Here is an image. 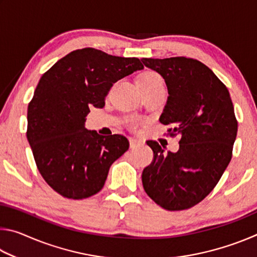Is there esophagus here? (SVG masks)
I'll list each match as a JSON object with an SVG mask.
<instances>
[{"label": "esophagus", "mask_w": 257, "mask_h": 257, "mask_svg": "<svg viewBox=\"0 0 257 257\" xmlns=\"http://www.w3.org/2000/svg\"><path fill=\"white\" fill-rule=\"evenodd\" d=\"M129 142H130V149H135V147H137L142 144V142L136 138H130Z\"/></svg>", "instance_id": "1"}]
</instances>
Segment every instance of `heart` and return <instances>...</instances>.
Segmentation results:
<instances>
[{
	"mask_svg": "<svg viewBox=\"0 0 257 257\" xmlns=\"http://www.w3.org/2000/svg\"><path fill=\"white\" fill-rule=\"evenodd\" d=\"M161 82H162V79H161V77L154 71H145L137 78V85L139 88H141V90L161 84Z\"/></svg>",
	"mask_w": 257,
	"mask_h": 257,
	"instance_id": "heart-1",
	"label": "heart"
}]
</instances>
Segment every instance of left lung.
Returning <instances> with one entry per match:
<instances>
[{
  "instance_id": "left-lung-1",
  "label": "left lung",
  "mask_w": 257,
  "mask_h": 257,
  "mask_svg": "<svg viewBox=\"0 0 257 257\" xmlns=\"http://www.w3.org/2000/svg\"><path fill=\"white\" fill-rule=\"evenodd\" d=\"M163 77L168 101L160 122L179 135V151L168 152L147 142L154 160L143 171L146 194L168 211H181L203 201L231 160L238 123L229 90L214 72L185 56L142 59Z\"/></svg>"
}]
</instances>
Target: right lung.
I'll return each instance as SVG.
<instances>
[{
	"label": "right lung",
	"instance_id": "obj_1",
	"mask_svg": "<svg viewBox=\"0 0 257 257\" xmlns=\"http://www.w3.org/2000/svg\"><path fill=\"white\" fill-rule=\"evenodd\" d=\"M144 69L137 58L87 47L59 60L42 76L28 105L27 139L44 180L71 199L103 188L112 163L129 149L121 135L85 127L89 107L102 108L114 82Z\"/></svg>",
	"mask_w": 257,
	"mask_h": 257
}]
</instances>
